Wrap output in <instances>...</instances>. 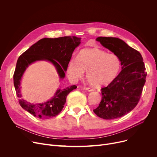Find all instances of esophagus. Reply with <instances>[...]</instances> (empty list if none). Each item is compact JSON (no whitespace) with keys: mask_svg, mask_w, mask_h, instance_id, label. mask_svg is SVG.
<instances>
[{"mask_svg":"<svg viewBox=\"0 0 157 157\" xmlns=\"http://www.w3.org/2000/svg\"><path fill=\"white\" fill-rule=\"evenodd\" d=\"M83 89L86 90V91H88V92H92V91H94V89L90 88H85H85H83Z\"/></svg>","mask_w":157,"mask_h":157,"instance_id":"obj_1","label":"esophagus"}]
</instances>
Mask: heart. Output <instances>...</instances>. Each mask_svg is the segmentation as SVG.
<instances>
[{
  "instance_id": "b5f03b06",
  "label": "heart",
  "mask_w": 157,
  "mask_h": 157,
  "mask_svg": "<svg viewBox=\"0 0 157 157\" xmlns=\"http://www.w3.org/2000/svg\"><path fill=\"white\" fill-rule=\"evenodd\" d=\"M121 68L119 57L101 49L93 48L82 49L76 59H72L68 64L67 73L72 80L83 77L86 71L89 83L96 87L108 85L115 79Z\"/></svg>"
}]
</instances>
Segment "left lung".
Listing matches in <instances>:
<instances>
[{
	"mask_svg": "<svg viewBox=\"0 0 157 157\" xmlns=\"http://www.w3.org/2000/svg\"><path fill=\"white\" fill-rule=\"evenodd\" d=\"M96 40L119 57L121 71L108 86L101 89L102 101L94 112L105 120L116 119L137 105L146 82L145 66L141 53L123 40L98 37Z\"/></svg>",
	"mask_w": 157,
	"mask_h": 157,
	"instance_id": "obj_1",
	"label": "left lung"
}]
</instances>
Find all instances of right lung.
<instances>
[{
    "label": "right lung",
    "instance_id": "obj_1",
    "mask_svg": "<svg viewBox=\"0 0 157 157\" xmlns=\"http://www.w3.org/2000/svg\"><path fill=\"white\" fill-rule=\"evenodd\" d=\"M80 43L81 38L74 36L44 38L31 46L20 56L16 63L13 81L16 95L20 98L19 103L23 109L42 120L54 117L61 112L67 95L77 88L76 85L62 90L58 88L54 95L46 102L31 103L21 98V81L29 65L38 61H46L53 64L60 80H62L65 76V73L73 52Z\"/></svg>",
    "mask_w": 157,
    "mask_h": 157
}]
</instances>
